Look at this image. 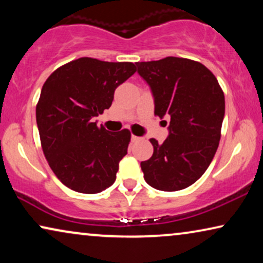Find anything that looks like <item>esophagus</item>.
<instances>
[{
  "label": "esophagus",
  "mask_w": 263,
  "mask_h": 263,
  "mask_svg": "<svg viewBox=\"0 0 263 263\" xmlns=\"http://www.w3.org/2000/svg\"><path fill=\"white\" fill-rule=\"evenodd\" d=\"M141 140V138H139V136H135V135H132V142H138Z\"/></svg>",
  "instance_id": "esophagus-1"
}]
</instances>
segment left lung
<instances>
[{
  "instance_id": "8db88e82",
  "label": "left lung",
  "mask_w": 263,
  "mask_h": 263,
  "mask_svg": "<svg viewBox=\"0 0 263 263\" xmlns=\"http://www.w3.org/2000/svg\"><path fill=\"white\" fill-rule=\"evenodd\" d=\"M151 86L154 115L170 117L168 136L141 161L143 178L164 192L188 188L204 174L219 146L225 97L214 74L202 63L182 57L138 62Z\"/></svg>"
}]
</instances>
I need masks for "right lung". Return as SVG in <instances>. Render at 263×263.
I'll list each match as a JSON object with an SVG mask.
<instances>
[{
  "label": "right lung",
  "instance_id": "obj_1",
  "mask_svg": "<svg viewBox=\"0 0 263 263\" xmlns=\"http://www.w3.org/2000/svg\"><path fill=\"white\" fill-rule=\"evenodd\" d=\"M135 71L132 62L81 57L57 68L43 85L35 106L42 148L69 189L97 194L114 184L132 134L106 130L92 118L109 109L115 89Z\"/></svg>",
  "mask_w": 263,
  "mask_h": 263
}]
</instances>
